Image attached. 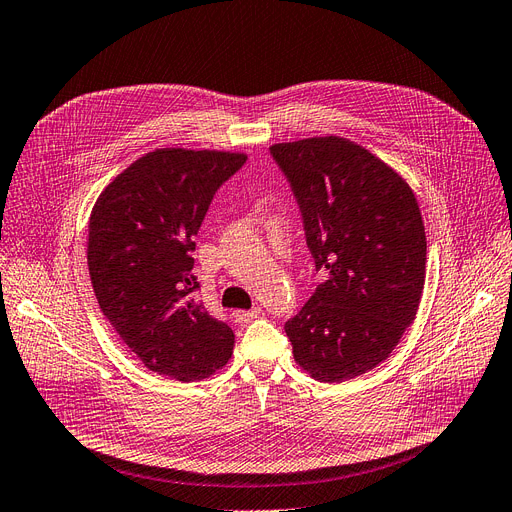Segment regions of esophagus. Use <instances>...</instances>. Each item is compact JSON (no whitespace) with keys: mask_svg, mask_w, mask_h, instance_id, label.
Segmentation results:
<instances>
[{"mask_svg":"<svg viewBox=\"0 0 512 512\" xmlns=\"http://www.w3.org/2000/svg\"><path fill=\"white\" fill-rule=\"evenodd\" d=\"M263 314V310L257 306V308H253V310H236L232 316H234V320L236 323H251V320H255V318H259Z\"/></svg>","mask_w":512,"mask_h":512,"instance_id":"obj_1","label":"esophagus"}]
</instances>
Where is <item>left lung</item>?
Here are the masks:
<instances>
[{
  "label": "left lung",
  "mask_w": 512,
  "mask_h": 512,
  "mask_svg": "<svg viewBox=\"0 0 512 512\" xmlns=\"http://www.w3.org/2000/svg\"><path fill=\"white\" fill-rule=\"evenodd\" d=\"M327 278L285 331L297 365L318 382H346L384 363L420 308L426 232L407 181L342 137L270 147Z\"/></svg>",
  "instance_id": "left-lung-1"
}]
</instances>
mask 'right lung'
I'll list each match as a JSON object with an SVG mask.
<instances>
[{
    "label": "right lung",
    "instance_id": "add662e5",
    "mask_svg": "<svg viewBox=\"0 0 512 512\" xmlns=\"http://www.w3.org/2000/svg\"><path fill=\"white\" fill-rule=\"evenodd\" d=\"M244 154L164 147L113 179L92 208L88 270L105 318L141 363L179 382L232 358L234 331L196 299V234Z\"/></svg>",
    "mask_w": 512,
    "mask_h": 512
}]
</instances>
